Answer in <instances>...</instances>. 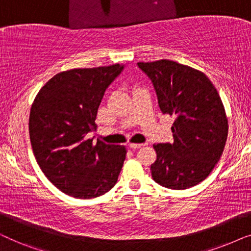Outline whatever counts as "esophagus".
Here are the masks:
<instances>
[{
    "label": "esophagus",
    "instance_id": "34e87169",
    "mask_svg": "<svg viewBox=\"0 0 251 251\" xmlns=\"http://www.w3.org/2000/svg\"><path fill=\"white\" fill-rule=\"evenodd\" d=\"M144 146V144H129V147L131 150H137V149H140V147Z\"/></svg>",
    "mask_w": 251,
    "mask_h": 251
}]
</instances>
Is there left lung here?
I'll return each mask as SVG.
<instances>
[{
    "mask_svg": "<svg viewBox=\"0 0 251 251\" xmlns=\"http://www.w3.org/2000/svg\"><path fill=\"white\" fill-rule=\"evenodd\" d=\"M155 88L163 114L173 116V144H154L153 179L171 190L204 180L221 159L228 120L217 89L207 75L176 61L138 63Z\"/></svg>",
    "mask_w": 251,
    "mask_h": 251,
    "instance_id": "obj_1",
    "label": "left lung"
}]
</instances>
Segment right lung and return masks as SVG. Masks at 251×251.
Here are the masks:
<instances>
[{"label":"right lung","mask_w":251,"mask_h":251,"mask_svg":"<svg viewBox=\"0 0 251 251\" xmlns=\"http://www.w3.org/2000/svg\"><path fill=\"white\" fill-rule=\"evenodd\" d=\"M119 64L73 68L51 77L34 99L29 138L41 170L54 186L77 199L98 198L114 186L126 160L123 145L92 143L106 88L121 73Z\"/></svg>","instance_id":"right-lung-1"}]
</instances>
